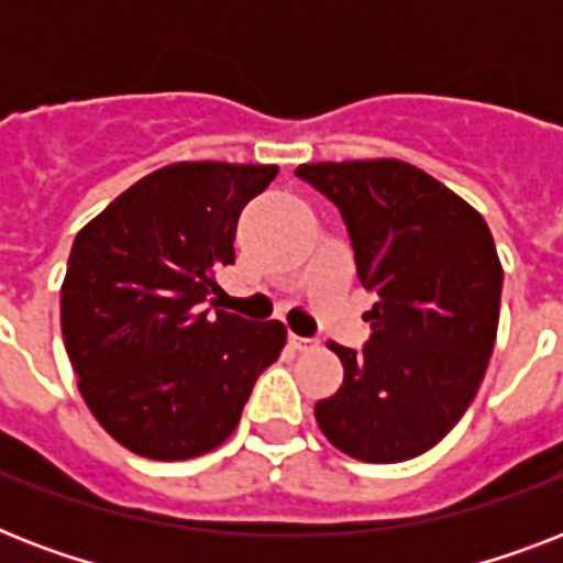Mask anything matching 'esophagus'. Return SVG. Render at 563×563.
<instances>
[{
    "label": "esophagus",
    "mask_w": 563,
    "mask_h": 563,
    "mask_svg": "<svg viewBox=\"0 0 563 563\" xmlns=\"http://www.w3.org/2000/svg\"><path fill=\"white\" fill-rule=\"evenodd\" d=\"M289 347H291V351H298V353H307V351H316L318 342H316V339H303V335L289 333Z\"/></svg>",
    "instance_id": "obj_1"
}]
</instances>
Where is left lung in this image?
Wrapping results in <instances>:
<instances>
[{
  "mask_svg": "<svg viewBox=\"0 0 563 563\" xmlns=\"http://www.w3.org/2000/svg\"><path fill=\"white\" fill-rule=\"evenodd\" d=\"M339 207L356 277L376 295L362 351L330 342L342 388L316 402L321 432L360 462L435 446L479 391L499 324L503 265L471 203L402 161L303 163Z\"/></svg>",
  "mask_w": 563,
  "mask_h": 563,
  "instance_id": "obj_1",
  "label": "left lung"
}]
</instances>
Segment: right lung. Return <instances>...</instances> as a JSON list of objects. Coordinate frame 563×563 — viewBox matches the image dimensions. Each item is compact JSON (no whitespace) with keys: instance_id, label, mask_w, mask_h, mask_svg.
Instances as JSON below:
<instances>
[{"instance_id":"right-lung-1","label":"right lung","mask_w":563,"mask_h":563,"mask_svg":"<svg viewBox=\"0 0 563 563\" xmlns=\"http://www.w3.org/2000/svg\"><path fill=\"white\" fill-rule=\"evenodd\" d=\"M274 178L277 166L172 163L75 236L66 353L96 420L131 453L180 462L216 450L280 356V321L216 309L239 212Z\"/></svg>"}]
</instances>
